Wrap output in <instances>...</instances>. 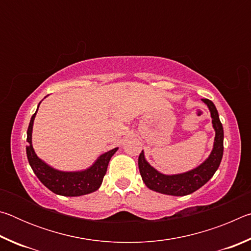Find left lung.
I'll use <instances>...</instances> for the list:
<instances>
[{
    "instance_id": "1",
    "label": "left lung",
    "mask_w": 251,
    "mask_h": 251,
    "mask_svg": "<svg viewBox=\"0 0 251 251\" xmlns=\"http://www.w3.org/2000/svg\"><path fill=\"white\" fill-rule=\"evenodd\" d=\"M201 100L209 108L212 127L215 129L214 146L210 155L192 171L175 175H165L148 163L144 151H142L138 157L139 173L145 185L154 192L171 196H186L205 185L218 169L224 154V128L215 104L207 99Z\"/></svg>"
}]
</instances>
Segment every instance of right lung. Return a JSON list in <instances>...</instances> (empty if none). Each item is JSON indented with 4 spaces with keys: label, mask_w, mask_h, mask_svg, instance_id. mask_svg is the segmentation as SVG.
<instances>
[{
    "label": "right lung",
    "mask_w": 251,
    "mask_h": 251,
    "mask_svg": "<svg viewBox=\"0 0 251 251\" xmlns=\"http://www.w3.org/2000/svg\"><path fill=\"white\" fill-rule=\"evenodd\" d=\"M39 106H37V109H39ZM37 109L29 121L26 138V142L28 143L26 146L27 159L29 166L32 167L36 177L39 178L42 184L48 187L50 192L61 195V196L77 197L91 194L99 189L103 182L106 171H107L109 160L117 151L118 147L101 154L91 167L84 169V171L63 172L55 169L37 157L32 145L33 124Z\"/></svg>",
    "instance_id": "1"
}]
</instances>
